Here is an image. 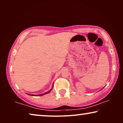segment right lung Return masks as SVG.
Returning <instances> with one entry per match:
<instances>
[{
	"instance_id": "add662e5",
	"label": "right lung",
	"mask_w": 123,
	"mask_h": 123,
	"mask_svg": "<svg viewBox=\"0 0 123 123\" xmlns=\"http://www.w3.org/2000/svg\"><path fill=\"white\" fill-rule=\"evenodd\" d=\"M53 87H52V88L51 89H50V90L48 91V92H45V93H43V94H39V95H32V94H28V95H32V96H42V95H45V94H48V93H50L51 92V91L52 90V89H53Z\"/></svg>"
}]
</instances>
